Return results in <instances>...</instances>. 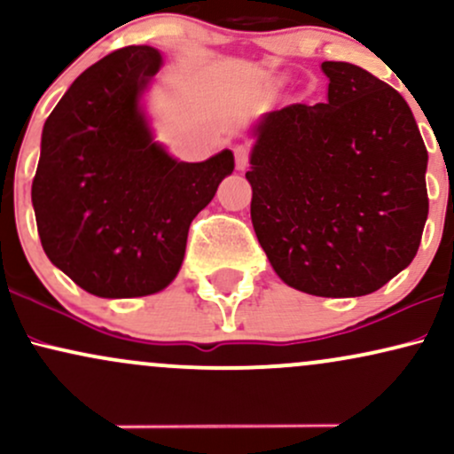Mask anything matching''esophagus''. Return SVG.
<instances>
[{
    "label": "esophagus",
    "instance_id": "34e87169",
    "mask_svg": "<svg viewBox=\"0 0 454 454\" xmlns=\"http://www.w3.org/2000/svg\"><path fill=\"white\" fill-rule=\"evenodd\" d=\"M234 161H237V168L245 170L249 164V147L247 145H237L234 147Z\"/></svg>",
    "mask_w": 454,
    "mask_h": 454
}]
</instances>
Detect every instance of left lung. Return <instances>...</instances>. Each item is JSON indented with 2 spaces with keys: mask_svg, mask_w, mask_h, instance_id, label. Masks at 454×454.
Wrapping results in <instances>:
<instances>
[{
  "mask_svg": "<svg viewBox=\"0 0 454 454\" xmlns=\"http://www.w3.org/2000/svg\"><path fill=\"white\" fill-rule=\"evenodd\" d=\"M326 100L262 114L245 179L252 223L284 284L372 294L414 260L429 213L427 155L408 102L348 61H325Z\"/></svg>",
  "mask_w": 454,
  "mask_h": 454,
  "instance_id": "obj_1",
  "label": "left lung"
}]
</instances>
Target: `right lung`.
Masks as SVG:
<instances>
[{
    "instance_id": "add662e5",
    "label": "right lung",
    "mask_w": 454,
    "mask_h": 454,
    "mask_svg": "<svg viewBox=\"0 0 454 454\" xmlns=\"http://www.w3.org/2000/svg\"><path fill=\"white\" fill-rule=\"evenodd\" d=\"M153 46H126L87 67L46 119L31 184L44 254L102 299L164 290L187 231L234 170L223 149L179 161L158 143L143 96L158 74Z\"/></svg>"
}]
</instances>
